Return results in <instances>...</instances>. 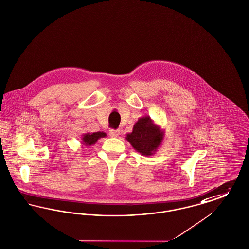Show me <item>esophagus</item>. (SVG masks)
<instances>
[{
  "instance_id": "34e87169",
  "label": "esophagus",
  "mask_w": 249,
  "mask_h": 249,
  "mask_svg": "<svg viewBox=\"0 0 249 249\" xmlns=\"http://www.w3.org/2000/svg\"><path fill=\"white\" fill-rule=\"evenodd\" d=\"M120 135V130H115V129H110L109 130V136L111 138H117Z\"/></svg>"
}]
</instances>
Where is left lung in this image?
<instances>
[{
  "instance_id": "left-lung-1",
  "label": "left lung",
  "mask_w": 249,
  "mask_h": 249,
  "mask_svg": "<svg viewBox=\"0 0 249 249\" xmlns=\"http://www.w3.org/2000/svg\"><path fill=\"white\" fill-rule=\"evenodd\" d=\"M165 137V131L149 116H143L134 124L133 130L126 134V141L144 157L156 154Z\"/></svg>"
}]
</instances>
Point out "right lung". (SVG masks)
<instances>
[{
    "label": "right lung",
    "mask_w": 249,
    "mask_h": 249,
    "mask_svg": "<svg viewBox=\"0 0 249 249\" xmlns=\"http://www.w3.org/2000/svg\"><path fill=\"white\" fill-rule=\"evenodd\" d=\"M107 134L104 132H94V133H85L81 136V144L85 146H92L96 143L97 141L101 138H105Z\"/></svg>",
    "instance_id": "1"
}]
</instances>
